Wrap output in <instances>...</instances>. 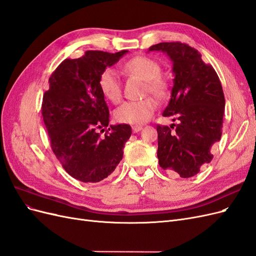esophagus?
Listing matches in <instances>:
<instances>
[{
    "instance_id": "esophagus-1",
    "label": "esophagus",
    "mask_w": 256,
    "mask_h": 256,
    "mask_svg": "<svg viewBox=\"0 0 256 256\" xmlns=\"http://www.w3.org/2000/svg\"><path fill=\"white\" fill-rule=\"evenodd\" d=\"M142 126H132V131H134V134H136V132H138V131H141L142 130Z\"/></svg>"
}]
</instances>
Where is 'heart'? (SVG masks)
Instances as JSON below:
<instances>
[{
  "mask_svg": "<svg viewBox=\"0 0 256 256\" xmlns=\"http://www.w3.org/2000/svg\"><path fill=\"white\" fill-rule=\"evenodd\" d=\"M126 72L134 74L145 80L148 88L154 94L161 95L166 90V83L160 78L161 67L152 58L136 56L124 65ZM99 88L102 95L112 102H118L122 98V82L116 69L108 67L100 74L98 80ZM157 104L150 97L138 100H129L122 102L114 112L115 120L122 124H144L150 120Z\"/></svg>",
  "mask_w": 256,
  "mask_h": 256,
  "instance_id": "1",
  "label": "heart"
}]
</instances>
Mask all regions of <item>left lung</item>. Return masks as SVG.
Here are the masks:
<instances>
[{
	"label": "left lung",
	"mask_w": 256,
	"mask_h": 256,
	"mask_svg": "<svg viewBox=\"0 0 256 256\" xmlns=\"http://www.w3.org/2000/svg\"><path fill=\"white\" fill-rule=\"evenodd\" d=\"M150 51L164 52L172 60L171 99L162 115L180 120L170 127L157 126L159 166L182 178L192 177L212 160V147L222 136L226 99L220 79L187 44L160 42Z\"/></svg>",
	"instance_id": "left-lung-1"
}]
</instances>
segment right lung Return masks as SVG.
<instances>
[{
  "label": "right lung",
  "instance_id": "1",
  "mask_svg": "<svg viewBox=\"0 0 256 256\" xmlns=\"http://www.w3.org/2000/svg\"><path fill=\"white\" fill-rule=\"evenodd\" d=\"M127 52L86 51L79 58L64 60L49 78L42 114L51 148L65 171L80 182H98L111 175L131 136L127 124L110 126L102 136L110 114L98 85L100 74Z\"/></svg>",
  "mask_w": 256,
  "mask_h": 256
}]
</instances>
